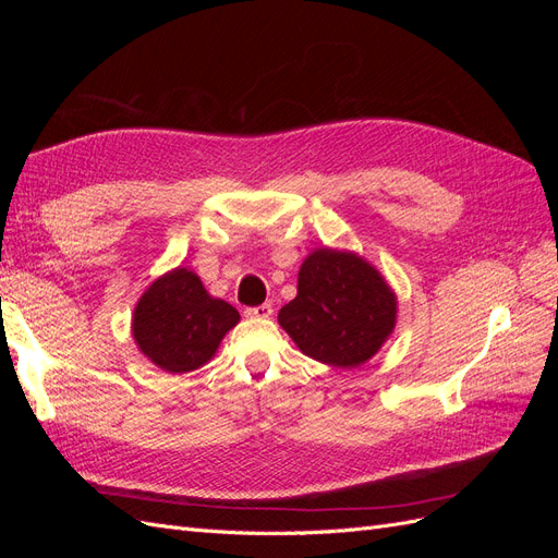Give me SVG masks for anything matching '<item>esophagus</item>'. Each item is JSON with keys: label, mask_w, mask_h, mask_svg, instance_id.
I'll return each instance as SVG.
<instances>
[{"label": "esophagus", "mask_w": 558, "mask_h": 558, "mask_svg": "<svg viewBox=\"0 0 558 558\" xmlns=\"http://www.w3.org/2000/svg\"><path fill=\"white\" fill-rule=\"evenodd\" d=\"M248 318H269L272 316V305H258V307H248L244 312Z\"/></svg>", "instance_id": "obj_1"}]
</instances>
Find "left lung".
Listing matches in <instances>:
<instances>
[{"label": "left lung", "mask_w": 558, "mask_h": 558, "mask_svg": "<svg viewBox=\"0 0 558 558\" xmlns=\"http://www.w3.org/2000/svg\"><path fill=\"white\" fill-rule=\"evenodd\" d=\"M398 298L379 269L356 251L320 246L302 260L298 295L279 326L305 356L332 367H359L396 330Z\"/></svg>", "instance_id": "1"}]
</instances>
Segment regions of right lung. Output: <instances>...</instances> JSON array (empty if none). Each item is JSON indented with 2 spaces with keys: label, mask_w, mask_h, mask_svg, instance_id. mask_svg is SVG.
<instances>
[{
  "label": "right lung",
  "mask_w": 558,
  "mask_h": 558,
  "mask_svg": "<svg viewBox=\"0 0 558 558\" xmlns=\"http://www.w3.org/2000/svg\"><path fill=\"white\" fill-rule=\"evenodd\" d=\"M240 324L230 302L209 295L189 267L160 275L134 305V344L156 367L183 375L209 363L223 337Z\"/></svg>",
  "instance_id": "obj_1"
}]
</instances>
